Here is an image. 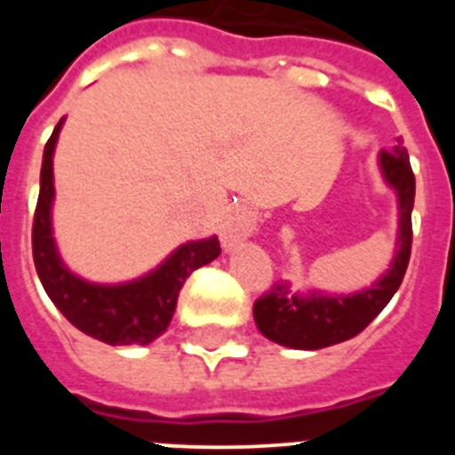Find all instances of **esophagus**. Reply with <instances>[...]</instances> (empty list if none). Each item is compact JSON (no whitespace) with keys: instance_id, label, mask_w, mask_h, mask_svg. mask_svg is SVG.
<instances>
[{"instance_id":"obj_1","label":"esophagus","mask_w":455,"mask_h":455,"mask_svg":"<svg viewBox=\"0 0 455 455\" xmlns=\"http://www.w3.org/2000/svg\"><path fill=\"white\" fill-rule=\"evenodd\" d=\"M223 241H225V246H228V243H232V241H235V232L225 230L223 232Z\"/></svg>"}]
</instances>
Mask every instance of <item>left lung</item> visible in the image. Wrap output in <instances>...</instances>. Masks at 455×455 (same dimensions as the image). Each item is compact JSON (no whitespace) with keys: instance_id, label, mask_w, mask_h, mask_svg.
Returning <instances> with one entry per match:
<instances>
[{"instance_id":"8db88e82","label":"left lung","mask_w":455,"mask_h":455,"mask_svg":"<svg viewBox=\"0 0 455 455\" xmlns=\"http://www.w3.org/2000/svg\"><path fill=\"white\" fill-rule=\"evenodd\" d=\"M378 168L385 184L396 193L399 204L396 248L389 268L371 287L355 293H323L316 289L300 293L291 291L287 283H275L252 307L257 328L267 339L299 351H316L347 341L360 335L401 287L412 248L415 207V175L403 139H396L389 152L378 155Z\"/></svg>"}]
</instances>
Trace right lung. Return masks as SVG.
<instances>
[{
  "instance_id": "right-lung-1",
  "label": "right lung",
  "mask_w": 455,
  "mask_h": 455,
  "mask_svg": "<svg viewBox=\"0 0 455 455\" xmlns=\"http://www.w3.org/2000/svg\"><path fill=\"white\" fill-rule=\"evenodd\" d=\"M63 120L66 118L59 120L43 152L40 193L31 232L36 271L52 303L84 335L111 347H146L166 332L178 307L182 284L196 268L214 262L220 255V243L216 235L187 241L175 248L159 267L130 283L98 284L72 273L59 255L52 230L54 150Z\"/></svg>"
}]
</instances>
